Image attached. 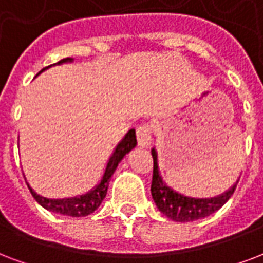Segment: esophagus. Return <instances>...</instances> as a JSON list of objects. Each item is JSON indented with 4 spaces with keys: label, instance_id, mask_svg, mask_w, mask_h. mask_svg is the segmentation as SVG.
<instances>
[{
    "label": "esophagus",
    "instance_id": "34e87169",
    "mask_svg": "<svg viewBox=\"0 0 263 263\" xmlns=\"http://www.w3.org/2000/svg\"><path fill=\"white\" fill-rule=\"evenodd\" d=\"M136 134H137V141H139L140 147H148L153 141V130L148 123L140 124L136 130Z\"/></svg>",
    "mask_w": 263,
    "mask_h": 263
}]
</instances>
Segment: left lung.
Segmentation results:
<instances>
[{"label": "left lung", "instance_id": "left-lung-1", "mask_svg": "<svg viewBox=\"0 0 263 263\" xmlns=\"http://www.w3.org/2000/svg\"><path fill=\"white\" fill-rule=\"evenodd\" d=\"M151 154L154 159L153 183H151V194H153L154 202L162 214L166 215L167 218L175 222H193V220L206 218L222 208L236 190L238 180L228 191H224L214 198H193V197L180 194L177 191L172 190L162 179L159 166H158L157 149L153 148Z\"/></svg>", "mask_w": 263, "mask_h": 263}]
</instances>
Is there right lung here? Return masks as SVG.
<instances>
[{
    "label": "right lung",
    "mask_w": 263,
    "mask_h": 263,
    "mask_svg": "<svg viewBox=\"0 0 263 263\" xmlns=\"http://www.w3.org/2000/svg\"><path fill=\"white\" fill-rule=\"evenodd\" d=\"M73 58H65L61 59L59 62L54 65H61L66 64V62H72ZM52 65H49L47 68L41 69L40 72L37 73V76L40 74L41 72H44L45 69L51 68ZM137 144V140H136V130L130 129L126 136H124L122 141H120L116 148L114 149V154L110 155L108 162H106L105 171L102 173L101 179L98 180L91 190L86 191L83 194L73 195V197H68V198H45V197H41L35 193L33 189H31L29 183H27V187L30 190L31 195L34 197V199L39 202V204L45 208L47 211H51L54 214L65 215V216H72V218H82V216H87V215L92 214L96 211L101 202L104 201L106 195V191H108V185H109V180L114 172L116 171V167L119 165V162L123 159V157L126 154H129ZM26 180V177H25Z\"/></svg>",
    "instance_id": "right-lung-1"
}]
</instances>
